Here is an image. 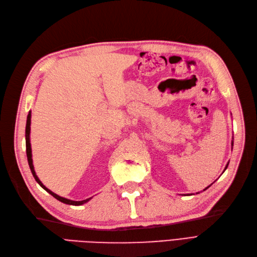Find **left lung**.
<instances>
[{
	"mask_svg": "<svg viewBox=\"0 0 257 257\" xmlns=\"http://www.w3.org/2000/svg\"><path fill=\"white\" fill-rule=\"evenodd\" d=\"M231 145H232V143H231ZM227 166H228V163H227V165H226V167H225V169H226V168H227ZM208 188H209V186H208ZM208 188H206V189H205V190H207V189H208Z\"/></svg>",
	"mask_w": 257,
	"mask_h": 257,
	"instance_id": "1",
	"label": "left lung"
}]
</instances>
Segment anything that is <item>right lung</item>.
<instances>
[{"label":"right lung","instance_id":"1","mask_svg":"<svg viewBox=\"0 0 257 257\" xmlns=\"http://www.w3.org/2000/svg\"><path fill=\"white\" fill-rule=\"evenodd\" d=\"M31 111L29 112L28 114V118H27V125H26V146H27V157H28V162H29V166H30V169L31 172H32V175L33 177L35 178L36 182L40 184L42 188L44 190L47 191L50 195H52L54 198H57L58 200L62 201V203L64 204H67V205H73V206H80L82 204H85L87 201H89L91 198H88V199H84V200H79V201H75V200H71V199H67V198H64V197H61L59 195H57V194H54L52 191H50L49 189L46 188V186L42 183V181L38 179V177L36 176V173L34 170V166H33V160H32V150H31V144H30V131H31Z\"/></svg>","mask_w":257,"mask_h":257}]
</instances>
